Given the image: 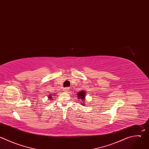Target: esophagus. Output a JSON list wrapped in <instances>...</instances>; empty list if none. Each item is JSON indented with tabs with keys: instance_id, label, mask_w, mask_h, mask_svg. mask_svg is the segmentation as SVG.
<instances>
[{
	"instance_id": "34e87169",
	"label": "esophagus",
	"mask_w": 149,
	"mask_h": 149,
	"mask_svg": "<svg viewBox=\"0 0 149 149\" xmlns=\"http://www.w3.org/2000/svg\"><path fill=\"white\" fill-rule=\"evenodd\" d=\"M69 88H64V91H65V92H67V91H69Z\"/></svg>"
}]
</instances>
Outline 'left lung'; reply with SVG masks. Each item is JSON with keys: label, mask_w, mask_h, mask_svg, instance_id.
Here are the masks:
<instances>
[{"label": "left lung", "mask_w": 149, "mask_h": 149, "mask_svg": "<svg viewBox=\"0 0 149 149\" xmlns=\"http://www.w3.org/2000/svg\"><path fill=\"white\" fill-rule=\"evenodd\" d=\"M77 96H78V99L79 100H81V105L82 104L83 105H85V104H84L85 103V96H86V92L85 91H81L79 92H78L77 93Z\"/></svg>", "instance_id": "1"}]
</instances>
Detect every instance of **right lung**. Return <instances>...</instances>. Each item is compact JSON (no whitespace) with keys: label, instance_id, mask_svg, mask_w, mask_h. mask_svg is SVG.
Listing matches in <instances>:
<instances>
[{"label":"right lung","instance_id":"1","mask_svg":"<svg viewBox=\"0 0 149 149\" xmlns=\"http://www.w3.org/2000/svg\"><path fill=\"white\" fill-rule=\"evenodd\" d=\"M53 95H53L52 93V94H49V95H48V99L49 100H52L51 101H52V100H53V97H52Z\"/></svg>","mask_w":149,"mask_h":149}]
</instances>
